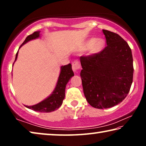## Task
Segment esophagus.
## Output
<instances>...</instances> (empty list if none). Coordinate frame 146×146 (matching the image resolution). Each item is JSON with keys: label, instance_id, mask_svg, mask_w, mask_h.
<instances>
[{"label": "esophagus", "instance_id": "1", "mask_svg": "<svg viewBox=\"0 0 146 146\" xmlns=\"http://www.w3.org/2000/svg\"><path fill=\"white\" fill-rule=\"evenodd\" d=\"M80 64L78 61H74L72 63V69L74 72H76L78 70H80Z\"/></svg>", "mask_w": 146, "mask_h": 146}]
</instances>
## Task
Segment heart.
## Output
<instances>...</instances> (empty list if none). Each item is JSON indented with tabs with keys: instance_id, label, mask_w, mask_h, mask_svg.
Wrapping results in <instances>:
<instances>
[{
	"instance_id": "obj_1",
	"label": "heart",
	"mask_w": 146,
	"mask_h": 146,
	"mask_svg": "<svg viewBox=\"0 0 146 146\" xmlns=\"http://www.w3.org/2000/svg\"><path fill=\"white\" fill-rule=\"evenodd\" d=\"M105 42L103 39H97L92 38L89 39L84 44V49H90V53L91 55H95L100 53L104 48Z\"/></svg>"
}]
</instances>
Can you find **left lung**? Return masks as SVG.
Listing matches in <instances>:
<instances>
[{
    "label": "left lung",
    "instance_id": "left-lung-1",
    "mask_svg": "<svg viewBox=\"0 0 146 146\" xmlns=\"http://www.w3.org/2000/svg\"><path fill=\"white\" fill-rule=\"evenodd\" d=\"M107 46L102 51L80 56V76L88 102L97 109L120 103L130 90L133 77L131 49L118 34L102 29Z\"/></svg>",
    "mask_w": 146,
    "mask_h": 146
}]
</instances>
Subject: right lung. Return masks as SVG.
<instances>
[{
  "label": "right lung",
  "mask_w": 146,
  "mask_h": 146,
  "mask_svg": "<svg viewBox=\"0 0 146 146\" xmlns=\"http://www.w3.org/2000/svg\"><path fill=\"white\" fill-rule=\"evenodd\" d=\"M40 31H35L33 34L28 35L25 39V40L24 41V42L22 44V45L20 46V48L22 46H23L24 44L28 42L38 38L40 36ZM18 52L19 50L16 54L15 62L17 60ZM73 76H74V73L72 70L71 64L61 66L60 72L58 76L57 83H56V87L52 93L48 98H46V99H44L42 102L38 103L37 104L25 106L27 108L30 109V110H33L35 111L42 113H49L58 110L61 105L62 104L63 100L65 98V89L66 84H67L70 79Z\"/></svg>",
  "instance_id": "right-lung-1"
}]
</instances>
